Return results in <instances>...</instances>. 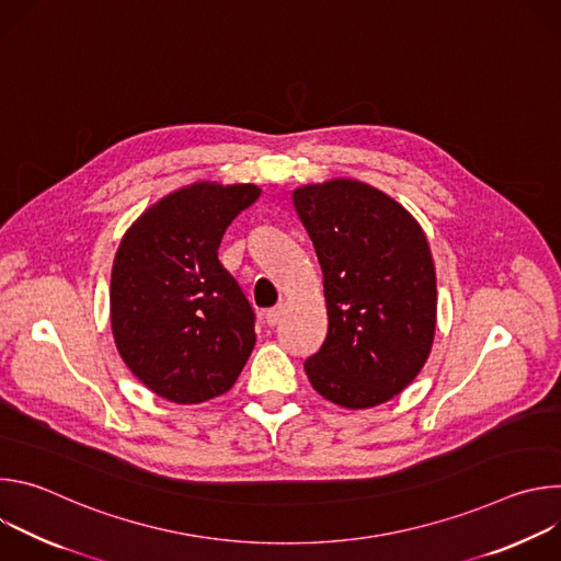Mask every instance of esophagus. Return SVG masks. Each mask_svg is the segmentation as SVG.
I'll list each match as a JSON object with an SVG mask.
<instances>
[{
  "label": "esophagus",
  "mask_w": 561,
  "mask_h": 561,
  "mask_svg": "<svg viewBox=\"0 0 561 561\" xmlns=\"http://www.w3.org/2000/svg\"><path fill=\"white\" fill-rule=\"evenodd\" d=\"M279 319H282V306H275V308L266 310V324L268 327H277Z\"/></svg>",
  "instance_id": "esophagus-1"
}]
</instances>
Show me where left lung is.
I'll list each match as a JSON object with an SVG mask.
<instances>
[{
	"instance_id": "left-lung-1",
	"label": "left lung",
	"mask_w": 561,
	"mask_h": 561,
	"mask_svg": "<svg viewBox=\"0 0 561 561\" xmlns=\"http://www.w3.org/2000/svg\"><path fill=\"white\" fill-rule=\"evenodd\" d=\"M324 275L327 340L304 370L329 402H390L424 368L437 324V277L420 221L359 180L293 191Z\"/></svg>"
}]
</instances>
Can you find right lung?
Masks as SVG:
<instances>
[{
    "label": "right lung",
    "mask_w": 561,
    "mask_h": 561,
    "mask_svg": "<svg viewBox=\"0 0 561 561\" xmlns=\"http://www.w3.org/2000/svg\"><path fill=\"white\" fill-rule=\"evenodd\" d=\"M255 184L195 182L148 206L124 232L111 273V331L130 373L173 404L232 388L255 346V314L217 260Z\"/></svg>",
    "instance_id": "add662e5"
}]
</instances>
